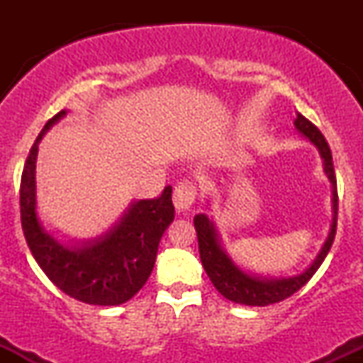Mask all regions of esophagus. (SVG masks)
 <instances>
[{
    "mask_svg": "<svg viewBox=\"0 0 363 363\" xmlns=\"http://www.w3.org/2000/svg\"><path fill=\"white\" fill-rule=\"evenodd\" d=\"M174 206H176L177 211H186L189 210L191 205L194 203L196 199V187L193 182H179L174 189Z\"/></svg>",
    "mask_w": 363,
    "mask_h": 363,
    "instance_id": "34e87169",
    "label": "esophagus"
}]
</instances>
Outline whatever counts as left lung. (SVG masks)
Returning <instances> with one entry per match:
<instances>
[{"label":"left lung","mask_w":363,"mask_h":363,"mask_svg":"<svg viewBox=\"0 0 363 363\" xmlns=\"http://www.w3.org/2000/svg\"><path fill=\"white\" fill-rule=\"evenodd\" d=\"M295 128L318 147L320 157L324 160V172L328 174V179L333 184V210H335V215H333L331 230H329L326 242H324L318 257H315L314 262L306 272L297 274V277L283 278V280H262V278L251 277V274L240 272L232 262L230 257L225 254L222 245H220L218 235H216V230L213 223L210 222V218L206 215H196L194 228L196 234H198L199 257H201L203 268H205L215 289L225 298L235 303L264 307L269 306V303H277L289 298L295 291L301 290L311 280L312 274L318 272L319 266L323 264L324 257L328 256L329 249H331L333 240H335L336 223H338V189H336V176L335 167H333L331 150H329V145L323 136V133L309 119L303 118L302 114H297Z\"/></svg>","instance_id":"left-lung-1"}]
</instances>
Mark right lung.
<instances>
[{
	"label": "right lung",
	"mask_w": 363,
	"mask_h": 363,
	"mask_svg": "<svg viewBox=\"0 0 363 363\" xmlns=\"http://www.w3.org/2000/svg\"><path fill=\"white\" fill-rule=\"evenodd\" d=\"M65 114L61 111L48 121L25 160L20 184L23 235L45 277L66 295L94 306H119L135 297L152 273L158 242L174 220L172 187L158 198L133 203L121 222L99 239L73 249L61 245L37 220L35 158L44 133Z\"/></svg>",
	"instance_id": "add662e5"
}]
</instances>
